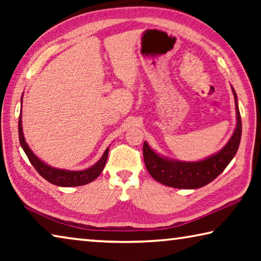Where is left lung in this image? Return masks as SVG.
<instances>
[{
	"mask_svg": "<svg viewBox=\"0 0 261 261\" xmlns=\"http://www.w3.org/2000/svg\"><path fill=\"white\" fill-rule=\"evenodd\" d=\"M236 106V127L222 149L200 161L187 162L162 156L145 141L143 154L145 166L152 177L159 183L177 189H199L205 187L226 169L235 156L242 136V121L238 109L237 94L231 86Z\"/></svg>",
	"mask_w": 261,
	"mask_h": 261,
	"instance_id": "obj_1",
	"label": "left lung"
}]
</instances>
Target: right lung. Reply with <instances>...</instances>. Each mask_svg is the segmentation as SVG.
Listing matches in <instances>:
<instances>
[{"label":"right lung","instance_id":"add662e5","mask_svg":"<svg viewBox=\"0 0 261 261\" xmlns=\"http://www.w3.org/2000/svg\"><path fill=\"white\" fill-rule=\"evenodd\" d=\"M23 99V96H21ZM23 102V100L20 101ZM18 135H19V143L21 148L24 149L26 155H28L30 162L35 168V170L40 174L43 178L48 182L57 185V187H79V185H85L91 182H93L98 176L102 173L106 162L108 159L109 147L106 149L103 155L101 156L100 160L90 168L85 170H65L59 169L46 165L45 162L41 161L35 154L32 152V149L29 147L28 143L25 141V137L23 134V125H21V113L19 115L18 121Z\"/></svg>","mask_w":261,"mask_h":261}]
</instances>
